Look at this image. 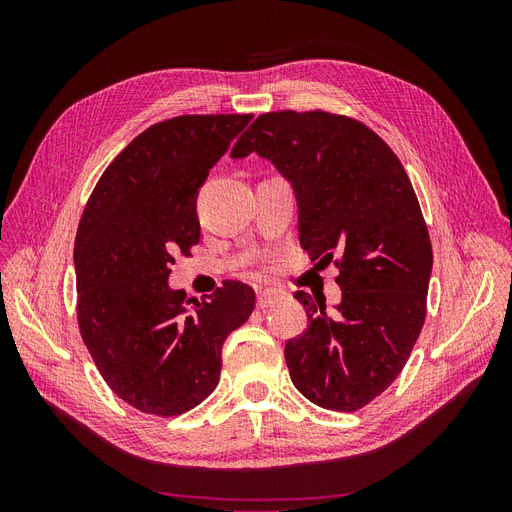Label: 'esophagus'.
<instances>
[{
  "instance_id": "esophagus-1",
  "label": "esophagus",
  "mask_w": 512,
  "mask_h": 512,
  "mask_svg": "<svg viewBox=\"0 0 512 512\" xmlns=\"http://www.w3.org/2000/svg\"><path fill=\"white\" fill-rule=\"evenodd\" d=\"M275 299H277V290H273V288H260L258 294H256V305H258L260 309H265V307H269Z\"/></svg>"
}]
</instances>
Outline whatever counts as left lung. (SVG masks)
Listing matches in <instances>:
<instances>
[{"instance_id": "left-lung-1", "label": "left lung", "mask_w": 512, "mask_h": 512, "mask_svg": "<svg viewBox=\"0 0 512 512\" xmlns=\"http://www.w3.org/2000/svg\"><path fill=\"white\" fill-rule=\"evenodd\" d=\"M252 151L290 181L303 250L339 269L337 312L294 292L309 324L286 344L290 380L320 408L361 410L401 374L427 314L433 254L412 183L393 149L344 115L265 113L230 156Z\"/></svg>"}]
</instances>
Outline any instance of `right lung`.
<instances>
[{
    "instance_id": "obj_1",
    "label": "right lung",
    "mask_w": 512,
    "mask_h": 512,
    "mask_svg": "<svg viewBox=\"0 0 512 512\" xmlns=\"http://www.w3.org/2000/svg\"><path fill=\"white\" fill-rule=\"evenodd\" d=\"M252 115H181L138 134L91 192L74 241L76 316L104 382L156 416L192 410L220 382L222 346L256 294L228 280L207 297L168 286L200 239L196 196Z\"/></svg>"
}]
</instances>
